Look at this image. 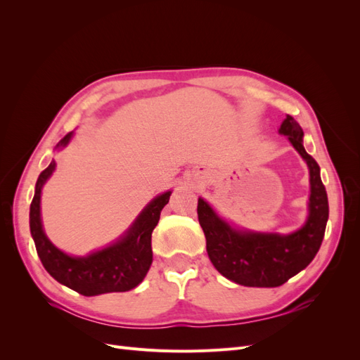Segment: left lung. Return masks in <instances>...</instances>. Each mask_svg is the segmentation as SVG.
I'll list each match as a JSON object with an SVG mask.
<instances>
[{
    "label": "left lung",
    "mask_w": 360,
    "mask_h": 360,
    "mask_svg": "<svg viewBox=\"0 0 360 360\" xmlns=\"http://www.w3.org/2000/svg\"><path fill=\"white\" fill-rule=\"evenodd\" d=\"M279 134L288 138L309 169L308 217L299 230L290 234L240 230L222 219L209 202L198 198V221L210 261L222 276L245 287H279L297 275L317 255L329 219L328 193L320 177V167L303 147L300 124L287 115Z\"/></svg>",
    "instance_id": "8db88e82"
}]
</instances>
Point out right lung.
Wrapping results in <instances>:
<instances>
[{"label": "right lung", "instance_id": "add662e5", "mask_svg": "<svg viewBox=\"0 0 360 360\" xmlns=\"http://www.w3.org/2000/svg\"><path fill=\"white\" fill-rule=\"evenodd\" d=\"M72 136L73 132L64 136L56 146V150L66 147ZM56 160H52L49 167L40 172L34 198L30 205V231L43 267L60 284L86 297L105 292L129 291L139 285L153 261L151 233L158 225L160 212L168 204L172 192L167 191L151 200L134 224L127 228V231L114 243L85 257H75L63 252L53 245L45 234L41 224V189L56 171Z\"/></svg>", "mask_w": 360, "mask_h": 360}]
</instances>
